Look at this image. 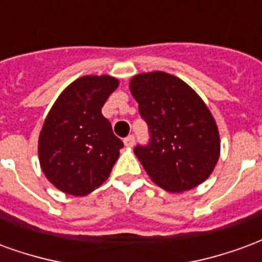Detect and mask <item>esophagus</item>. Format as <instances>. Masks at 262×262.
I'll use <instances>...</instances> for the list:
<instances>
[{"instance_id":"obj_1","label":"esophagus","mask_w":262,"mask_h":262,"mask_svg":"<svg viewBox=\"0 0 262 262\" xmlns=\"http://www.w3.org/2000/svg\"><path fill=\"white\" fill-rule=\"evenodd\" d=\"M135 142H136V137L133 136V135H129V136L125 137V140H123L125 146H129V147H132V146L135 144Z\"/></svg>"}]
</instances>
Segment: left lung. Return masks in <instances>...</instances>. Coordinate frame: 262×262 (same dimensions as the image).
<instances>
[{"instance_id":"obj_1","label":"left lung","mask_w":262,"mask_h":262,"mask_svg":"<svg viewBox=\"0 0 262 262\" xmlns=\"http://www.w3.org/2000/svg\"><path fill=\"white\" fill-rule=\"evenodd\" d=\"M148 142L135 154L148 177L170 192H182L208 178L219 160L216 122L196 92L174 75L154 71L130 81Z\"/></svg>"}]
</instances>
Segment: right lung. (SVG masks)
Masks as SVG:
<instances>
[{
    "label": "right lung",
    "mask_w": 262,
    "mask_h": 262,
    "mask_svg": "<svg viewBox=\"0 0 262 262\" xmlns=\"http://www.w3.org/2000/svg\"><path fill=\"white\" fill-rule=\"evenodd\" d=\"M118 85L109 75L81 77L50 109L39 136V160L60 191L84 196L111 174L123 143L101 109Z\"/></svg>",
    "instance_id": "1"
}]
</instances>
